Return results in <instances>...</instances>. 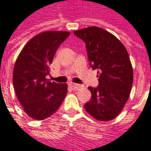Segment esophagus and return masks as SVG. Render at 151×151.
Wrapping results in <instances>:
<instances>
[{"label":"esophagus","mask_w":151,"mask_h":151,"mask_svg":"<svg viewBox=\"0 0 151 151\" xmlns=\"http://www.w3.org/2000/svg\"><path fill=\"white\" fill-rule=\"evenodd\" d=\"M69 85L73 91H78V90H79L80 88H82V86L81 85H79V84H75V83H73V82H70Z\"/></svg>","instance_id":"34e87169"}]
</instances>
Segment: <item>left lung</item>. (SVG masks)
I'll use <instances>...</instances> for the list:
<instances>
[{
  "instance_id": "8db88e82",
  "label": "left lung",
  "mask_w": 151,
  "mask_h": 151,
  "mask_svg": "<svg viewBox=\"0 0 151 151\" xmlns=\"http://www.w3.org/2000/svg\"><path fill=\"white\" fill-rule=\"evenodd\" d=\"M73 33L85 42L91 67L98 69L99 86L88 87L91 99L84 108L97 120H112L122 111L133 85L129 53L120 40L103 28L91 27Z\"/></svg>"
}]
</instances>
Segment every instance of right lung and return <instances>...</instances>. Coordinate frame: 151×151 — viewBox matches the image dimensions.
Returning a JSON list of instances; mask_svg holds the SVG:
<instances>
[{
	"label": "right lung",
	"instance_id": "obj_1",
	"mask_svg": "<svg viewBox=\"0 0 151 151\" xmlns=\"http://www.w3.org/2000/svg\"><path fill=\"white\" fill-rule=\"evenodd\" d=\"M68 31H44L27 42L18 55L13 73L16 96L32 119L42 120L55 113L67 94L66 83L50 82L49 65Z\"/></svg>",
	"mask_w": 151,
	"mask_h": 151
}]
</instances>
